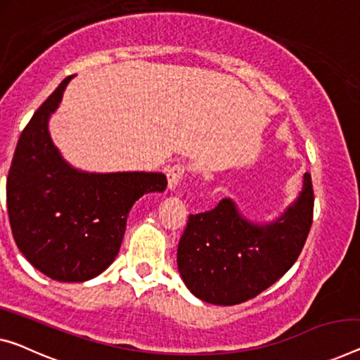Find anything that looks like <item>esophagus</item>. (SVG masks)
I'll return each mask as SVG.
<instances>
[{"instance_id":"1","label":"esophagus","mask_w":360,"mask_h":360,"mask_svg":"<svg viewBox=\"0 0 360 360\" xmlns=\"http://www.w3.org/2000/svg\"><path fill=\"white\" fill-rule=\"evenodd\" d=\"M186 171H187V166L182 165V163L171 166V168L168 169V173H166V176H168L169 191H176V187L179 186V182L182 179V176L186 174Z\"/></svg>"}]
</instances>
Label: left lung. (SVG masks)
<instances>
[{
    "instance_id": "8db88e82",
    "label": "left lung",
    "mask_w": 360,
    "mask_h": 360,
    "mask_svg": "<svg viewBox=\"0 0 360 360\" xmlns=\"http://www.w3.org/2000/svg\"><path fill=\"white\" fill-rule=\"evenodd\" d=\"M314 218L312 178L275 221L250 223L231 198L189 214L178 245V268L195 297L234 305L259 296L294 265Z\"/></svg>"
}]
</instances>
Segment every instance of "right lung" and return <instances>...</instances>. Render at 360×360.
I'll list each match as a JSON object with an SVG mask.
<instances>
[{
    "label": "right lung",
    "instance_id": "1",
    "mask_svg": "<svg viewBox=\"0 0 360 360\" xmlns=\"http://www.w3.org/2000/svg\"><path fill=\"white\" fill-rule=\"evenodd\" d=\"M69 76L20 134L6 181L9 223L19 250L43 275L82 283L98 276L120 252L127 214L148 192H163L162 173H84L53 146L48 120Z\"/></svg>",
    "mask_w": 360,
    "mask_h": 360
}]
</instances>
